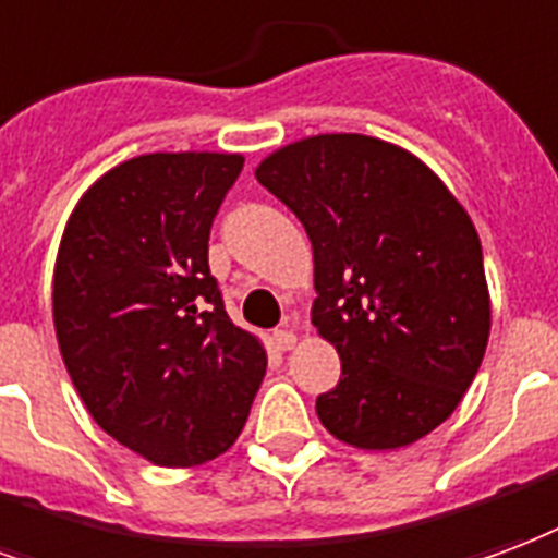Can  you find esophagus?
Here are the masks:
<instances>
[{"label": "esophagus", "mask_w": 558, "mask_h": 558, "mask_svg": "<svg viewBox=\"0 0 558 558\" xmlns=\"http://www.w3.org/2000/svg\"><path fill=\"white\" fill-rule=\"evenodd\" d=\"M271 340H275V345H278L280 352H290L299 337H295V331H290V328H280V331L271 333Z\"/></svg>", "instance_id": "obj_1"}]
</instances>
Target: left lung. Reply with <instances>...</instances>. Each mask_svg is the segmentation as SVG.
<instances>
[{
    "label": "left lung",
    "instance_id": "8db88e82",
    "mask_svg": "<svg viewBox=\"0 0 558 558\" xmlns=\"http://www.w3.org/2000/svg\"><path fill=\"white\" fill-rule=\"evenodd\" d=\"M257 180L311 236L313 325L342 366L316 399L322 426L357 449L426 437L464 399L490 333L464 206L414 153L357 132L287 144Z\"/></svg>",
    "mask_w": 558,
    "mask_h": 558
}]
</instances>
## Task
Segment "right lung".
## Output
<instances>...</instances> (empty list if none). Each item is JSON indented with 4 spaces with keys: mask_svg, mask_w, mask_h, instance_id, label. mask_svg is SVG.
<instances>
[{
    "mask_svg": "<svg viewBox=\"0 0 558 558\" xmlns=\"http://www.w3.org/2000/svg\"><path fill=\"white\" fill-rule=\"evenodd\" d=\"M239 153H147L102 174L70 213L52 275L61 357L97 426L159 468L233 447L266 349L230 322L209 275V227Z\"/></svg>",
    "mask_w": 558,
    "mask_h": 558,
    "instance_id": "right-lung-1",
    "label": "right lung"
}]
</instances>
